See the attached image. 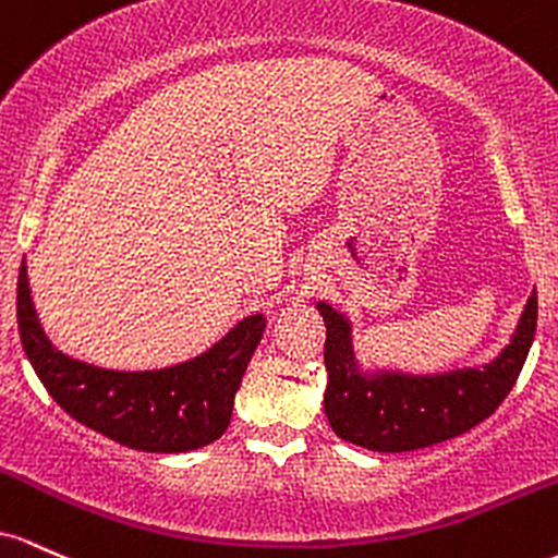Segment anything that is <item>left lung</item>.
<instances>
[{
	"mask_svg": "<svg viewBox=\"0 0 558 558\" xmlns=\"http://www.w3.org/2000/svg\"><path fill=\"white\" fill-rule=\"evenodd\" d=\"M316 308L327 324L324 363L329 381L324 411L331 429L342 440L379 453L435 446L496 414L517 385L537 327V292L532 290L511 342L482 368L429 377L403 372L363 374L353 353L348 318L327 303Z\"/></svg>",
	"mask_w": 558,
	"mask_h": 558,
	"instance_id": "obj_1",
	"label": "left lung"
}]
</instances>
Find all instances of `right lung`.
Segmentation results:
<instances>
[{
  "label": "right lung",
  "instance_id": "obj_1",
  "mask_svg": "<svg viewBox=\"0 0 558 558\" xmlns=\"http://www.w3.org/2000/svg\"><path fill=\"white\" fill-rule=\"evenodd\" d=\"M17 329L36 377L76 422L147 453H186L218 440L229 427L234 396L258 348L266 318H242L197 359L153 372H116L76 361L44 335L28 290L26 263L17 274Z\"/></svg>",
  "mask_w": 558,
  "mask_h": 558
}]
</instances>
